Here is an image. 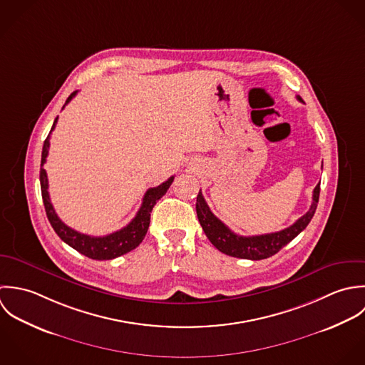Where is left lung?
<instances>
[{"mask_svg":"<svg viewBox=\"0 0 365 365\" xmlns=\"http://www.w3.org/2000/svg\"><path fill=\"white\" fill-rule=\"evenodd\" d=\"M297 100H300V97H297ZM319 195H320V183L313 190V202L306 215L296 220V222H293L291 227L285 230L271 232V234H262V235L244 237L232 232L221 220L217 219L212 213L210 207L207 206L202 195V190L197 195L196 212L205 234L207 235L210 242L222 254H227L235 258L258 261V259H265L275 255L281 248L289 244L297 234H300L307 227V224L314 216V212L319 203Z\"/></svg>","mask_w":365,"mask_h":365,"instance_id":"left-lung-1","label":"left lung"}]
</instances>
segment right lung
Returning <instances> with one entry per match:
<instances>
[{
  "instance_id": "obj_1",
  "label": "right lung",
  "mask_w": 365,
  "mask_h": 365,
  "mask_svg": "<svg viewBox=\"0 0 365 365\" xmlns=\"http://www.w3.org/2000/svg\"><path fill=\"white\" fill-rule=\"evenodd\" d=\"M77 94V90L73 91L65 106ZM63 106V108H65ZM58 123V117L52 125L51 133L55 130V125ZM51 133L48 135V138L43 143L42 148V159H41V173H39V179H41V190H42V199H43V205H45V210H46V216L51 222V225L53 227L55 232L62 238V241H65L68 245H71L76 251H78L80 254L91 258V259H97V261H104V259H114L117 257H121L133 250H135L144 240L149 222H150V212L153 209V206L156 205V202L168 192V189L170 187L175 176H170L166 182H163L162 185L156 186V187H150L146 190L145 196L143 199V205L137 213V216L130 221L128 225H125L124 228L111 232L108 235L104 237H91L87 234H81L78 231H76L73 228L68 227L62 220L58 217L51 199H49V192H48V175L46 170L43 169V165L46 162L48 153H49V138H51Z\"/></svg>"
}]
</instances>
